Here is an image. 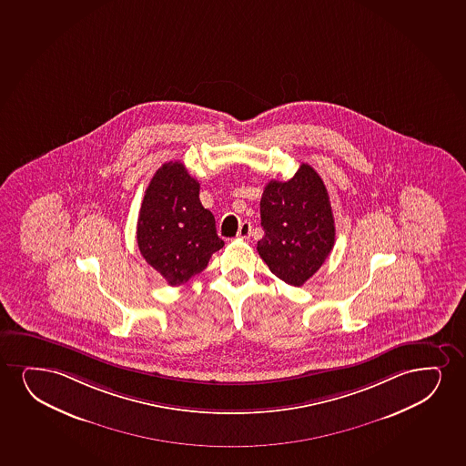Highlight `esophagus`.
Returning <instances> with one entry per match:
<instances>
[{
	"label": "esophagus",
	"instance_id": "esophagus-1",
	"mask_svg": "<svg viewBox=\"0 0 466 466\" xmlns=\"http://www.w3.org/2000/svg\"><path fill=\"white\" fill-rule=\"evenodd\" d=\"M250 233H252V225H250V222H242L241 225H239V230H238V236L239 238H242V239H248V236H250Z\"/></svg>",
	"mask_w": 466,
	"mask_h": 466
}]
</instances>
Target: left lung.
<instances>
[{
	"mask_svg": "<svg viewBox=\"0 0 466 466\" xmlns=\"http://www.w3.org/2000/svg\"><path fill=\"white\" fill-rule=\"evenodd\" d=\"M265 236L259 257L283 282L300 287L319 271L336 241V225L323 179L309 164L289 181H269L259 201Z\"/></svg>",
	"mask_w": 466,
	"mask_h": 466,
	"instance_id": "left-lung-1",
	"label": "left lung"
}]
</instances>
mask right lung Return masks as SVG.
<instances>
[{
  "label": "right lung",
  "instance_id": "1",
  "mask_svg": "<svg viewBox=\"0 0 466 466\" xmlns=\"http://www.w3.org/2000/svg\"><path fill=\"white\" fill-rule=\"evenodd\" d=\"M200 183L183 162L170 160L154 173L137 222L143 258L171 287L200 274L214 252L224 248L211 211L201 205Z\"/></svg>",
  "mask_w": 466,
  "mask_h": 466
}]
</instances>
